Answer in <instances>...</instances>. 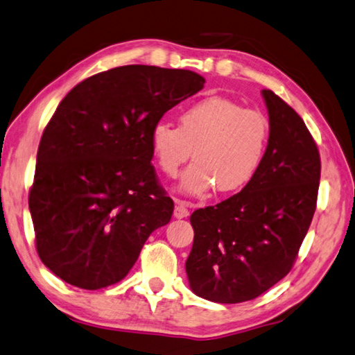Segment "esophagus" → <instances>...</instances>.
Here are the masks:
<instances>
[{"mask_svg":"<svg viewBox=\"0 0 355 355\" xmlns=\"http://www.w3.org/2000/svg\"><path fill=\"white\" fill-rule=\"evenodd\" d=\"M174 202H176V209H174V216H176V218H185V216L190 215V202L178 200V198L174 200Z\"/></svg>","mask_w":355,"mask_h":355,"instance_id":"esophagus-1","label":"esophagus"}]
</instances>
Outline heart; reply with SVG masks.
I'll return each instance as SVG.
<instances>
[{
  "label": "heart",
  "instance_id": "1",
  "mask_svg": "<svg viewBox=\"0 0 355 355\" xmlns=\"http://www.w3.org/2000/svg\"><path fill=\"white\" fill-rule=\"evenodd\" d=\"M270 121L262 112L245 109L225 96H209L189 105L181 126L160 120L149 145L166 176L176 178L195 149V162L181 178V190L204 195L243 189L256 176L270 143Z\"/></svg>",
  "mask_w": 355,
  "mask_h": 355
}]
</instances>
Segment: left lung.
<instances>
[{"label":"left lung","instance_id":"8db88e82","mask_svg":"<svg viewBox=\"0 0 355 355\" xmlns=\"http://www.w3.org/2000/svg\"><path fill=\"white\" fill-rule=\"evenodd\" d=\"M262 95L271 132L256 176L237 195L190 216V287L220 304L251 301L287 276L316 209L318 146L295 109L275 92Z\"/></svg>","mask_w":355,"mask_h":355}]
</instances>
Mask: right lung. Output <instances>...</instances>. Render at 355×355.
Instances as JSON below:
<instances>
[{"instance_id":"add662e5","label":"right lung","mask_w":355,"mask_h":355,"mask_svg":"<svg viewBox=\"0 0 355 355\" xmlns=\"http://www.w3.org/2000/svg\"><path fill=\"white\" fill-rule=\"evenodd\" d=\"M190 70L124 65L67 93L43 130L29 210L35 250L67 284L120 282L174 202L151 164L149 132L165 112L200 92Z\"/></svg>"}]
</instances>
